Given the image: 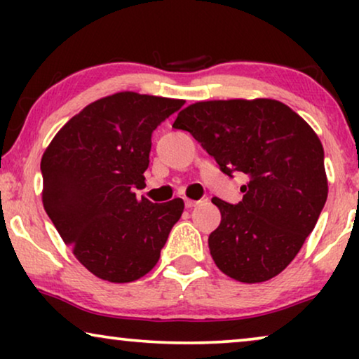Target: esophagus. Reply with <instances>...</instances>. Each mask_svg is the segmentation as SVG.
I'll list each match as a JSON object with an SVG mask.
<instances>
[{
	"mask_svg": "<svg viewBox=\"0 0 359 359\" xmlns=\"http://www.w3.org/2000/svg\"><path fill=\"white\" fill-rule=\"evenodd\" d=\"M184 204H186V208H188V209H193V208H196V205L199 204V201H194V199H184Z\"/></svg>",
	"mask_w": 359,
	"mask_h": 359,
	"instance_id": "esophagus-1",
	"label": "esophagus"
}]
</instances>
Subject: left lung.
I'll return each instance as SVG.
<instances>
[{
	"instance_id": "obj_1",
	"label": "left lung",
	"mask_w": 359,
	"mask_h": 359,
	"mask_svg": "<svg viewBox=\"0 0 359 359\" xmlns=\"http://www.w3.org/2000/svg\"><path fill=\"white\" fill-rule=\"evenodd\" d=\"M173 127L188 130L225 175L248 176L237 205L212 199L222 215L209 235L214 263L240 283L278 276L325 205L320 139L297 112L268 97L194 102L178 112Z\"/></svg>"
}]
</instances>
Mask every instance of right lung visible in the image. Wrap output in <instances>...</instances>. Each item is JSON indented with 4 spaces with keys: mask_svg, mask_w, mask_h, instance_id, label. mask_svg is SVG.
<instances>
[{
    "mask_svg": "<svg viewBox=\"0 0 359 359\" xmlns=\"http://www.w3.org/2000/svg\"><path fill=\"white\" fill-rule=\"evenodd\" d=\"M183 100L121 91L73 116L43 151L42 204L88 271L132 283L151 271L183 199H137L145 183L151 132Z\"/></svg>",
    "mask_w": 359,
    "mask_h": 359,
    "instance_id": "add662e5",
    "label": "right lung"
}]
</instances>
